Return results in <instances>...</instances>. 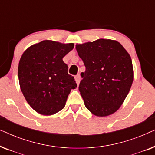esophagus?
Returning a JSON list of instances; mask_svg holds the SVG:
<instances>
[{
    "label": "esophagus",
    "mask_w": 155,
    "mask_h": 155,
    "mask_svg": "<svg viewBox=\"0 0 155 155\" xmlns=\"http://www.w3.org/2000/svg\"><path fill=\"white\" fill-rule=\"evenodd\" d=\"M75 79L76 83H77L78 84H79L80 82V80H81V77H80V75H79V74H78V75L75 76Z\"/></svg>",
    "instance_id": "34e87169"
}]
</instances>
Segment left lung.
Wrapping results in <instances>:
<instances>
[{"instance_id": "8db88e82", "label": "left lung", "mask_w": 155, "mask_h": 155, "mask_svg": "<svg viewBox=\"0 0 155 155\" xmlns=\"http://www.w3.org/2000/svg\"><path fill=\"white\" fill-rule=\"evenodd\" d=\"M76 50L83 61L79 90L87 109L94 115H111L124 103L133 81L130 55L121 44L99 39L77 44Z\"/></svg>"}]
</instances>
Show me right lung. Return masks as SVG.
<instances>
[{
    "label": "right lung",
    "mask_w": 155,
    "mask_h": 155,
    "mask_svg": "<svg viewBox=\"0 0 155 155\" xmlns=\"http://www.w3.org/2000/svg\"><path fill=\"white\" fill-rule=\"evenodd\" d=\"M73 48V43L44 40L29 46L21 56L18 65L21 91L37 113L51 116L60 111L71 90L77 87L63 61Z\"/></svg>",
    "instance_id": "obj_1"
}]
</instances>
